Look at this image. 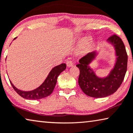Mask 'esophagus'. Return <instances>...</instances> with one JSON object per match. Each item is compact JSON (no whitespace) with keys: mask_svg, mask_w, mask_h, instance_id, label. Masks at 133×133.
I'll list each match as a JSON object with an SVG mask.
<instances>
[{"mask_svg":"<svg viewBox=\"0 0 133 133\" xmlns=\"http://www.w3.org/2000/svg\"><path fill=\"white\" fill-rule=\"evenodd\" d=\"M73 64H74V62H73L72 61H71V60L67 61V62H66L67 66H68V67L72 66V65H73Z\"/></svg>","mask_w":133,"mask_h":133,"instance_id":"34e87169","label":"esophagus"}]
</instances>
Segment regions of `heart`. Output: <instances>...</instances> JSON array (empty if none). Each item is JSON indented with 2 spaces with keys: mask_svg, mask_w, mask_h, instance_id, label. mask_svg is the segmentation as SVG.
I'll return each mask as SVG.
<instances>
[{
  "mask_svg": "<svg viewBox=\"0 0 133 133\" xmlns=\"http://www.w3.org/2000/svg\"><path fill=\"white\" fill-rule=\"evenodd\" d=\"M88 43V40H85V41H84L83 42V45L84 47V46H86V45H87Z\"/></svg>",
  "mask_w": 133,
  "mask_h": 133,
  "instance_id": "obj_1",
  "label": "heart"
}]
</instances>
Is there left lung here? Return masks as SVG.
Masks as SVG:
<instances>
[{"label":"left lung","mask_w":133,"mask_h":133,"mask_svg":"<svg viewBox=\"0 0 133 133\" xmlns=\"http://www.w3.org/2000/svg\"><path fill=\"white\" fill-rule=\"evenodd\" d=\"M108 41L115 47L117 61L109 76L104 78L97 77L88 65L95 57V52L88 53L79 60L76 65L80 70L78 84L86 95L94 98L110 95L118 90L122 84L127 70L128 55L122 39L116 35L110 36Z\"/></svg>","instance_id":"left-lung-1"}]
</instances>
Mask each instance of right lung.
I'll return each mask as SVG.
<instances>
[{"instance_id":"1","label":"right lung","mask_w":133,"mask_h":133,"mask_svg":"<svg viewBox=\"0 0 133 133\" xmlns=\"http://www.w3.org/2000/svg\"><path fill=\"white\" fill-rule=\"evenodd\" d=\"M66 66L65 63H62L55 66L50 72L49 76L46 78L43 83L39 87L31 91H23V90H19L15 87L11 81L9 82L15 91L19 95L25 99L36 100L44 98L52 93L56 84L57 77L63 71L66 69Z\"/></svg>"}]
</instances>
